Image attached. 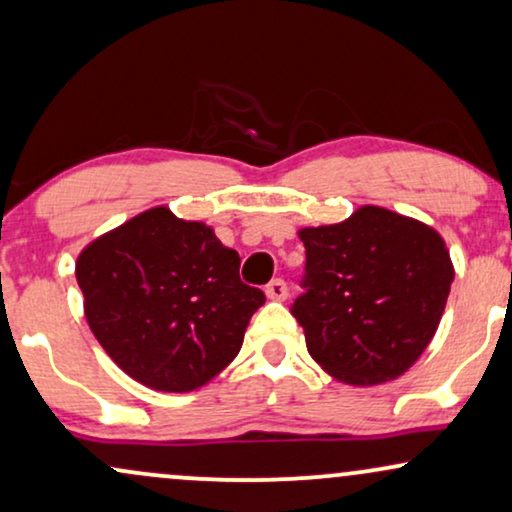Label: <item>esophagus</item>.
Here are the masks:
<instances>
[{"mask_svg":"<svg viewBox=\"0 0 512 512\" xmlns=\"http://www.w3.org/2000/svg\"><path fill=\"white\" fill-rule=\"evenodd\" d=\"M264 293H267V297L269 300H276V302H283L288 297V286H286V281H283V278H276V281H271L269 286H267V290H264Z\"/></svg>","mask_w":512,"mask_h":512,"instance_id":"obj_1","label":"esophagus"}]
</instances>
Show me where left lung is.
<instances>
[{"label":"left lung","mask_w":512,"mask_h":512,"mask_svg":"<svg viewBox=\"0 0 512 512\" xmlns=\"http://www.w3.org/2000/svg\"><path fill=\"white\" fill-rule=\"evenodd\" d=\"M297 236L307 252V293L293 316L312 359L357 387L404 375L435 338L454 281L444 238L378 205Z\"/></svg>","instance_id":"left-lung-1"}]
</instances>
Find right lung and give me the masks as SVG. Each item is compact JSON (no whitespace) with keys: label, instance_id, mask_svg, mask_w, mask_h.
I'll return each mask as SVG.
<instances>
[{"label":"right lung","instance_id":"obj_1","mask_svg":"<svg viewBox=\"0 0 512 512\" xmlns=\"http://www.w3.org/2000/svg\"><path fill=\"white\" fill-rule=\"evenodd\" d=\"M238 267L212 226L160 205L89 243L75 276L108 357L151 390L191 392L236 359L264 304Z\"/></svg>","mask_w":512,"mask_h":512}]
</instances>
